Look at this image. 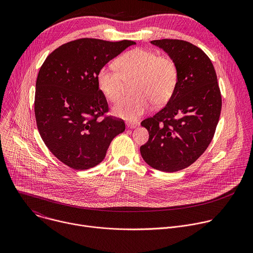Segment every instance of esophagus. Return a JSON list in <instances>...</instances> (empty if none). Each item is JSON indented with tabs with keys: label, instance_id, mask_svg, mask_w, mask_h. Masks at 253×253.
Masks as SVG:
<instances>
[{
	"label": "esophagus",
	"instance_id": "1",
	"mask_svg": "<svg viewBox=\"0 0 253 253\" xmlns=\"http://www.w3.org/2000/svg\"><path fill=\"white\" fill-rule=\"evenodd\" d=\"M137 126H139L138 123H127V127L130 128V129H133V128H136Z\"/></svg>",
	"mask_w": 253,
	"mask_h": 253
}]
</instances>
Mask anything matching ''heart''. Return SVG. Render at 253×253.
Listing matches in <instances>:
<instances>
[{
    "label": "heart",
    "mask_w": 253,
    "mask_h": 253,
    "mask_svg": "<svg viewBox=\"0 0 253 253\" xmlns=\"http://www.w3.org/2000/svg\"><path fill=\"white\" fill-rule=\"evenodd\" d=\"M116 68H101L97 75L100 91L110 102L124 95L127 84H133L135 96L122 99L113 107V113L126 120H136L152 104L160 107L173 96L178 83V67L168 56L136 48L116 61Z\"/></svg>",
    "instance_id": "heart-1"
}]
</instances>
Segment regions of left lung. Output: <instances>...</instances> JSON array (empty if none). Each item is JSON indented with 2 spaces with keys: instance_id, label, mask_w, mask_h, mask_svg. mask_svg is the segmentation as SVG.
Wrapping results in <instances>:
<instances>
[{
  "instance_id": "obj_1",
  "label": "left lung",
  "mask_w": 253,
  "mask_h": 253,
  "mask_svg": "<svg viewBox=\"0 0 253 253\" xmlns=\"http://www.w3.org/2000/svg\"><path fill=\"white\" fill-rule=\"evenodd\" d=\"M178 67V83L167 105L141 122L149 132L141 156L152 168L175 172L194 163L207 149L221 112L217 76L208 56L176 39L154 40Z\"/></svg>"
}]
</instances>
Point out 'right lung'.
Returning <instances> with one entry per match:
<instances>
[{"label":"right lung","mask_w":253,"mask_h":253,"mask_svg":"<svg viewBox=\"0 0 253 253\" xmlns=\"http://www.w3.org/2000/svg\"><path fill=\"white\" fill-rule=\"evenodd\" d=\"M135 44L78 39L54 50L41 66L36 82V122L46 146L65 165L76 170L98 165L114 137L125 130L122 119L105 115L109 108L97 75Z\"/></svg>","instance_id":"obj_1"}]
</instances>
